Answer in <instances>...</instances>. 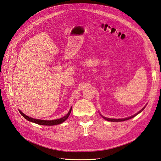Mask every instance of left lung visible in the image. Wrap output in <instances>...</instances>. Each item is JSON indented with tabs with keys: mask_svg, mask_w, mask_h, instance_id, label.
<instances>
[{
	"mask_svg": "<svg viewBox=\"0 0 161 161\" xmlns=\"http://www.w3.org/2000/svg\"><path fill=\"white\" fill-rule=\"evenodd\" d=\"M145 107H146V105L143 108H142L141 110H140L139 112H137L136 113V114H135V115H132V116H130V117H126V118H123V119H111V118H107V117H103L102 115H101L100 114V115H101V116H102L104 119H105V120H107V121H111V122H121V121H127V120H129V119H132V118H133L134 117H135L136 115H137L138 114H139L141 112H142V111H143L144 110V109L145 108Z\"/></svg>",
	"mask_w": 161,
	"mask_h": 161,
	"instance_id": "left-lung-1",
	"label": "left lung"
}]
</instances>
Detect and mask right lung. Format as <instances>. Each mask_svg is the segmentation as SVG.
Here are the masks:
<instances>
[{"mask_svg": "<svg viewBox=\"0 0 161 161\" xmlns=\"http://www.w3.org/2000/svg\"><path fill=\"white\" fill-rule=\"evenodd\" d=\"M71 109L72 108H71L69 111H68V114L65 115L64 117L60 118V119H54V120H42V119H34V118H32V117H30L28 116H27L26 115H25V114H23V113L19 110L20 114L25 117L26 119H27L28 121L34 123H36L38 125H49V126H52V125H59V124H61L63 122H64L65 120L67 119L68 118L69 115L71 114Z\"/></svg>", "mask_w": 161, "mask_h": 161, "instance_id": "obj_1", "label": "right lung"}]
</instances>
